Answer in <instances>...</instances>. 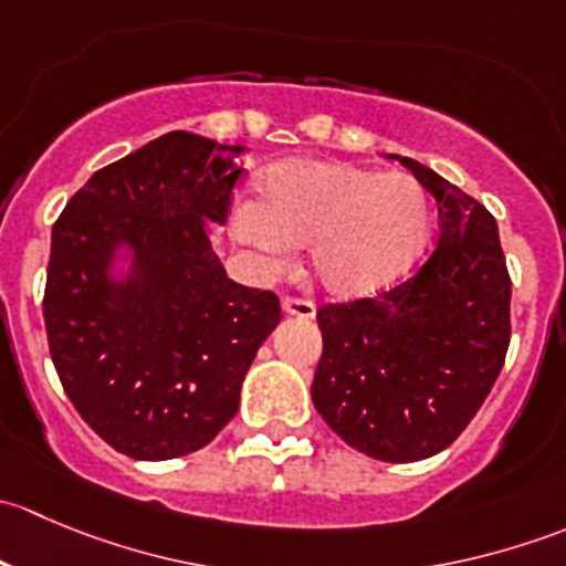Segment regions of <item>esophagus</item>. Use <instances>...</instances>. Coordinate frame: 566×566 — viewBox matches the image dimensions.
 Masks as SVG:
<instances>
[{"label":"esophagus","mask_w":566,"mask_h":566,"mask_svg":"<svg viewBox=\"0 0 566 566\" xmlns=\"http://www.w3.org/2000/svg\"><path fill=\"white\" fill-rule=\"evenodd\" d=\"M282 310L287 312V315H295V317H315V301L312 298H298V295H284L282 298Z\"/></svg>","instance_id":"34e87169"}]
</instances>
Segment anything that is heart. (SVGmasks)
I'll return each mask as SVG.
<instances>
[{
    "label": "heart",
    "instance_id": "b5f03b06",
    "mask_svg": "<svg viewBox=\"0 0 566 566\" xmlns=\"http://www.w3.org/2000/svg\"><path fill=\"white\" fill-rule=\"evenodd\" d=\"M238 232L265 251L310 249L312 271L328 293L367 295L421 254L430 199L410 175L293 161L265 177L260 208H241Z\"/></svg>",
    "mask_w": 566,
    "mask_h": 566
}]
</instances>
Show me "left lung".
Masks as SVG:
<instances>
[{
	"mask_svg": "<svg viewBox=\"0 0 566 566\" xmlns=\"http://www.w3.org/2000/svg\"><path fill=\"white\" fill-rule=\"evenodd\" d=\"M397 158L436 197L438 243L375 298L319 306L312 399L356 452L416 462L452 447L493 389L510 347L512 279L490 210Z\"/></svg>",
	"mask_w": 566,
	"mask_h": 566,
	"instance_id": "8db88e82",
	"label": "left lung"
}]
</instances>
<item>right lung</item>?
I'll return each instance as SVG.
<instances>
[{
  "instance_id": "obj_1",
  "label": "right lung",
  "mask_w": 566,
  "mask_h": 566,
  "mask_svg": "<svg viewBox=\"0 0 566 566\" xmlns=\"http://www.w3.org/2000/svg\"><path fill=\"white\" fill-rule=\"evenodd\" d=\"M243 147L172 130L98 169L56 219L43 317L73 408L117 452L172 460L208 447L282 317L276 293L227 279L205 219L224 224ZM128 242L137 273L105 265Z\"/></svg>"
}]
</instances>
